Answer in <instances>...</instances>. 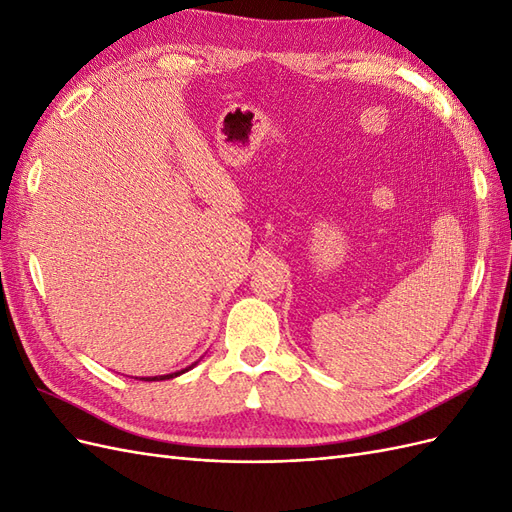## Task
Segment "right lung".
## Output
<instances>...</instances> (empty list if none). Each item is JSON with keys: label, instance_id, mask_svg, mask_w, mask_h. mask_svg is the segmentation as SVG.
I'll return each mask as SVG.
<instances>
[{"label": "right lung", "instance_id": "obj_1", "mask_svg": "<svg viewBox=\"0 0 512 512\" xmlns=\"http://www.w3.org/2000/svg\"><path fill=\"white\" fill-rule=\"evenodd\" d=\"M198 363V361H196ZM196 363H192L190 367H185V369H179V371H173V374H166V376H147V378H141V380H145V382H158V380H170V378H177V376H181V374H185V371H190Z\"/></svg>", "mask_w": 512, "mask_h": 512}]
</instances>
